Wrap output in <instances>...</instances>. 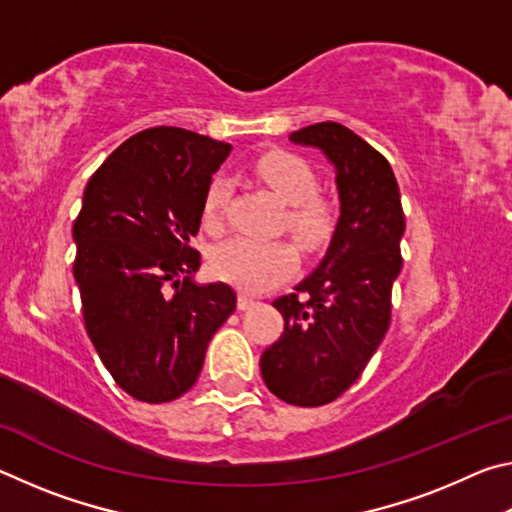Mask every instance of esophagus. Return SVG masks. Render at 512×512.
<instances>
[{
  "mask_svg": "<svg viewBox=\"0 0 512 512\" xmlns=\"http://www.w3.org/2000/svg\"><path fill=\"white\" fill-rule=\"evenodd\" d=\"M255 298L253 296H248V293H239V298H237V309L239 311H246V309H250V307H255Z\"/></svg>",
  "mask_w": 512,
  "mask_h": 512,
  "instance_id": "esophagus-1",
  "label": "esophagus"
}]
</instances>
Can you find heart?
I'll list each match as a JSON object with an SVG mask.
<instances>
[{
    "instance_id": "obj_1",
    "label": "heart",
    "mask_w": 512,
    "mask_h": 512,
    "mask_svg": "<svg viewBox=\"0 0 512 512\" xmlns=\"http://www.w3.org/2000/svg\"><path fill=\"white\" fill-rule=\"evenodd\" d=\"M257 176L289 205L287 228L302 248H320L334 232V207L316 196L318 178L311 164L289 151H271L255 164ZM230 198V183L216 176L203 196V225L210 232L221 230L223 210ZM298 255L287 241H262L237 237L216 246L212 271L225 282L246 291H266L287 280L296 271Z\"/></svg>"
}]
</instances>
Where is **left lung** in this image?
<instances>
[{
	"instance_id": "1",
	"label": "left lung",
	"mask_w": 512,
	"mask_h": 512,
	"mask_svg": "<svg viewBox=\"0 0 512 512\" xmlns=\"http://www.w3.org/2000/svg\"><path fill=\"white\" fill-rule=\"evenodd\" d=\"M314 146L336 173L339 221L323 259L273 307L284 332L259 368L268 391L296 406H323L359 379L391 320L402 271L404 212L391 164L336 121L289 135Z\"/></svg>"
}]
</instances>
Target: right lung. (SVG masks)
Segmentation results:
<instances>
[{"label":"right lung","mask_w":512,"mask_h":512,"mask_svg":"<svg viewBox=\"0 0 512 512\" xmlns=\"http://www.w3.org/2000/svg\"><path fill=\"white\" fill-rule=\"evenodd\" d=\"M230 151L185 128H149L112 151L85 187L72 228L85 329L117 386L140 402L187 393L237 307L225 282L194 280L201 253L189 246Z\"/></svg>","instance_id":"right-lung-1"}]
</instances>
